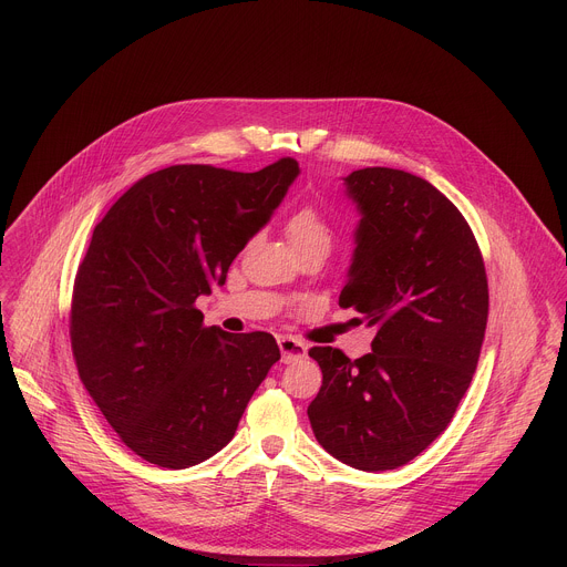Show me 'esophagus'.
<instances>
[{
	"label": "esophagus",
	"mask_w": 567,
	"mask_h": 567,
	"mask_svg": "<svg viewBox=\"0 0 567 567\" xmlns=\"http://www.w3.org/2000/svg\"><path fill=\"white\" fill-rule=\"evenodd\" d=\"M278 346H280V352H282V361L285 363H291V361H298L307 354V346L293 337H280L278 339Z\"/></svg>",
	"instance_id": "1"
}]
</instances>
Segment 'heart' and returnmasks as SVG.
<instances>
[{"label":"heart","instance_id":"b5f03b06","mask_svg":"<svg viewBox=\"0 0 567 567\" xmlns=\"http://www.w3.org/2000/svg\"><path fill=\"white\" fill-rule=\"evenodd\" d=\"M287 235H289L296 251L305 249V247H311V245L330 247V241H332L330 226L313 204H302L300 208H296L289 215Z\"/></svg>","mask_w":567,"mask_h":567}]
</instances>
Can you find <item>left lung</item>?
<instances>
[{"label":"left lung","instance_id":"obj_1","mask_svg":"<svg viewBox=\"0 0 567 567\" xmlns=\"http://www.w3.org/2000/svg\"><path fill=\"white\" fill-rule=\"evenodd\" d=\"M346 186L361 221L339 305L357 309L377 337L354 361L339 348L309 350L322 385L307 415L337 460L388 471L451 424L480 359L489 282L468 221L426 179L363 168Z\"/></svg>","mask_w":567,"mask_h":567}]
</instances>
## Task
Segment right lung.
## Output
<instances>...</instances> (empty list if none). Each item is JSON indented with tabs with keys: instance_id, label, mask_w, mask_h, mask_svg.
<instances>
[{
	"instance_id": "right-lung-1",
	"label": "right lung",
	"mask_w": 567,
	"mask_h": 567,
	"mask_svg": "<svg viewBox=\"0 0 567 567\" xmlns=\"http://www.w3.org/2000/svg\"><path fill=\"white\" fill-rule=\"evenodd\" d=\"M298 175L184 164L136 182L96 224L78 265L69 337L96 406L150 464L186 468L221 451L280 359L267 332L204 328L195 307L224 285Z\"/></svg>"
}]
</instances>
